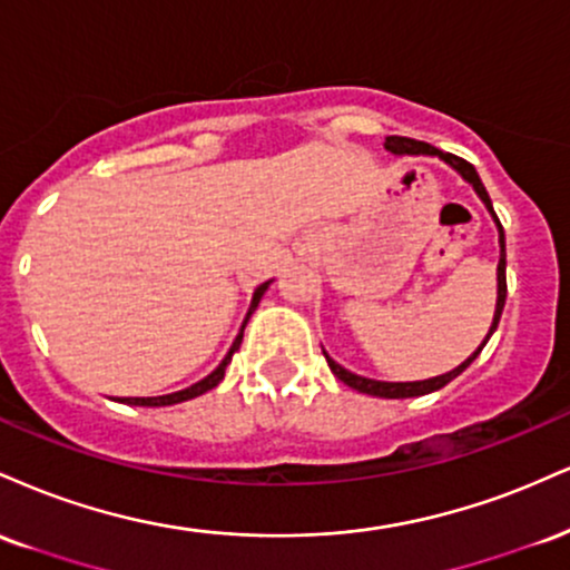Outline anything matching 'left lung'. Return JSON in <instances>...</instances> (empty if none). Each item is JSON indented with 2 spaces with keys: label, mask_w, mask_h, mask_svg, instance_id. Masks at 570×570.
I'll return each instance as SVG.
<instances>
[{
  "label": "left lung",
  "mask_w": 570,
  "mask_h": 570,
  "mask_svg": "<svg viewBox=\"0 0 570 570\" xmlns=\"http://www.w3.org/2000/svg\"><path fill=\"white\" fill-rule=\"evenodd\" d=\"M384 149H386V151H392L394 157H405V154H407V157H419V154H424V157H440V159H443V163H445V165H451L453 170H456L459 176L464 178L466 184L472 186L474 194H478V197L483 199L485 210L491 213L493 224H497V229H499L497 312H493V323H491V327H488V336L483 338V344H480L478 350H474V352L470 354V357L464 360V363L453 367V371L443 373V376L424 379V381H376V379H365V376H357V373L346 371L344 365H338L336 360H333L331 354H327V352L323 350L325 360H327V365H331V371H333V376H336L338 381H344L346 386H352V390H357V392H363V394H371V397H384V400H405V397H421V394H430V392H438V390H443L445 384H451L453 379L461 376V373H464L466 367H470V365L474 363V357H478V354L483 352V346L488 344V338H491V336H493V331H497V327H499L501 312H504V301H507V245H504V229H501V224H499L497 213H493L491 197H488V191H485L483 180H480L478 170H474V167H472L470 163H466V159L456 157V154H445V151L434 149V146L424 144V140H413V138H403V136H390V138H386V140H384Z\"/></svg>",
  "instance_id": "8db88e82"
}]
</instances>
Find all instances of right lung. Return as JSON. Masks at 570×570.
<instances>
[{"label": "right lung", "mask_w": 570, "mask_h": 570, "mask_svg": "<svg viewBox=\"0 0 570 570\" xmlns=\"http://www.w3.org/2000/svg\"><path fill=\"white\" fill-rule=\"evenodd\" d=\"M272 285V279L269 283H264V285H258L256 287V293H253V301H250V309H247V317H245V323H243V331H245V325H247V320H250V314L256 312V306H258V301L264 298V293H266V287ZM243 331H239V336L234 338V344H232V350L226 352V357L220 360V365L216 367V371L210 373V376H205L203 381H197V384H191V386H186V390H180V392H173V394H163V397H122L119 400V403H127V405H144V407H163V405H176V403H186V400H194V397H199V394H205V392H210L213 386H218L220 384V379H224V373H226V365L232 363V354L239 350V344H243Z\"/></svg>", "instance_id": "right-lung-1"}]
</instances>
